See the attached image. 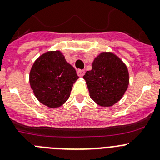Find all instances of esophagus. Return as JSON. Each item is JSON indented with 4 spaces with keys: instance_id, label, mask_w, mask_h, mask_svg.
<instances>
[{
    "instance_id": "34e87169",
    "label": "esophagus",
    "mask_w": 160,
    "mask_h": 160,
    "mask_svg": "<svg viewBox=\"0 0 160 160\" xmlns=\"http://www.w3.org/2000/svg\"><path fill=\"white\" fill-rule=\"evenodd\" d=\"M77 73H78V75L79 77H80V78H82L83 75H84V74H85V71H84V70H78Z\"/></svg>"
}]
</instances>
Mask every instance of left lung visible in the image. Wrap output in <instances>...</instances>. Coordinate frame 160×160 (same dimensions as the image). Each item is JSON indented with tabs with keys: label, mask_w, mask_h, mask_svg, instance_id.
Masks as SVG:
<instances>
[{
	"label": "left lung",
	"mask_w": 160,
	"mask_h": 160,
	"mask_svg": "<svg viewBox=\"0 0 160 160\" xmlns=\"http://www.w3.org/2000/svg\"><path fill=\"white\" fill-rule=\"evenodd\" d=\"M90 97L101 107H111L125 94L129 73L125 63L112 52H102L94 58L92 70L83 76Z\"/></svg>",
	"instance_id": "8db88e82"
}]
</instances>
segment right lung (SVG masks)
I'll return each mask as SVG.
<instances>
[{"label":"right lung","instance_id":"add662e5","mask_svg":"<svg viewBox=\"0 0 160 160\" xmlns=\"http://www.w3.org/2000/svg\"><path fill=\"white\" fill-rule=\"evenodd\" d=\"M78 76L60 50L47 51L36 59L29 73V83L35 97L43 105L57 108L70 95Z\"/></svg>","mask_w":160,"mask_h":160}]
</instances>
